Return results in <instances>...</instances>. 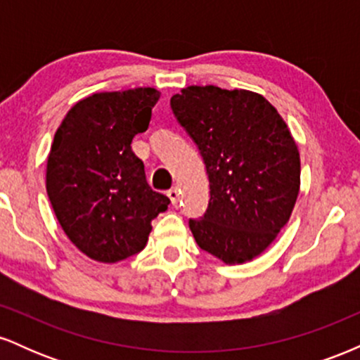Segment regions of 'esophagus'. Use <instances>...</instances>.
Here are the masks:
<instances>
[{
  "mask_svg": "<svg viewBox=\"0 0 360 360\" xmlns=\"http://www.w3.org/2000/svg\"><path fill=\"white\" fill-rule=\"evenodd\" d=\"M167 196H169V200H171L172 206H177V203H179V191H177V188L169 189Z\"/></svg>",
  "mask_w": 360,
  "mask_h": 360,
  "instance_id": "1",
  "label": "esophagus"
}]
</instances>
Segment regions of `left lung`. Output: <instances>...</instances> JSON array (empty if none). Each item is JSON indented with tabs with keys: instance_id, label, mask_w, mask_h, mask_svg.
Wrapping results in <instances>:
<instances>
[{
	"instance_id": "8db88e82",
	"label": "left lung",
	"mask_w": 360,
	"mask_h": 360,
	"mask_svg": "<svg viewBox=\"0 0 360 360\" xmlns=\"http://www.w3.org/2000/svg\"><path fill=\"white\" fill-rule=\"evenodd\" d=\"M210 179L208 210L189 220L194 240L225 264L262 254L300 193V152L278 110L257 93L188 86L171 98Z\"/></svg>"
}]
</instances>
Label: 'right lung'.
<instances>
[{
    "label": "right lung",
    "instance_id": "right-lung-1",
    "mask_svg": "<svg viewBox=\"0 0 360 360\" xmlns=\"http://www.w3.org/2000/svg\"><path fill=\"white\" fill-rule=\"evenodd\" d=\"M160 93L135 88L94 93L68 111L47 159V194L69 240L98 262L146 247L167 196L154 191L131 140L148 128Z\"/></svg>",
    "mask_w": 360,
    "mask_h": 360
}]
</instances>
